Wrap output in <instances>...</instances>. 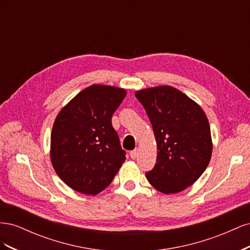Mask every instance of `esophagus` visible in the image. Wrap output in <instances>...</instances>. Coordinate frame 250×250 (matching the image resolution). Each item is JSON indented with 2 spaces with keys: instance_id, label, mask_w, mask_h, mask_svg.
Returning a JSON list of instances; mask_svg holds the SVG:
<instances>
[{
  "instance_id": "esophagus-1",
  "label": "esophagus",
  "mask_w": 250,
  "mask_h": 250,
  "mask_svg": "<svg viewBox=\"0 0 250 250\" xmlns=\"http://www.w3.org/2000/svg\"><path fill=\"white\" fill-rule=\"evenodd\" d=\"M138 154H139V150L138 149H134V150L130 151V157L132 158V160H135V158L138 157Z\"/></svg>"
}]
</instances>
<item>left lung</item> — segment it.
I'll return each instance as SVG.
<instances>
[{
    "instance_id": "1",
    "label": "left lung",
    "mask_w": 250,
    "mask_h": 250,
    "mask_svg": "<svg viewBox=\"0 0 250 250\" xmlns=\"http://www.w3.org/2000/svg\"><path fill=\"white\" fill-rule=\"evenodd\" d=\"M153 128L157 145L154 168L146 173L151 186L164 194L186 190L210 161V128L199 105L169 85L135 92Z\"/></svg>"
}]
</instances>
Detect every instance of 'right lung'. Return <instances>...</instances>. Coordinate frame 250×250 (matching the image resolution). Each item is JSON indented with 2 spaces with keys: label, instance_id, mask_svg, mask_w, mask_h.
I'll return each mask as SVG.
<instances>
[{
  "label": "right lung",
  "instance_id": "add662e5",
  "mask_svg": "<svg viewBox=\"0 0 250 250\" xmlns=\"http://www.w3.org/2000/svg\"><path fill=\"white\" fill-rule=\"evenodd\" d=\"M126 96L124 88L94 84L59 111L51 133V162L73 190L97 195L108 187L125 162L111 117Z\"/></svg>",
  "mask_w": 250,
  "mask_h": 250
}]
</instances>
